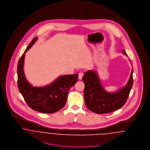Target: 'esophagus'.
I'll return each instance as SVG.
<instances>
[{
    "mask_svg": "<svg viewBox=\"0 0 150 150\" xmlns=\"http://www.w3.org/2000/svg\"><path fill=\"white\" fill-rule=\"evenodd\" d=\"M84 76V74L83 73V72H80L79 74V79H80V80H81L82 78H83V76Z\"/></svg>",
    "mask_w": 150,
    "mask_h": 150,
    "instance_id": "1",
    "label": "esophagus"
}]
</instances>
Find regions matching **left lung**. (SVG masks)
Here are the masks:
<instances>
[{
    "label": "left lung",
    "mask_w": 150,
    "mask_h": 150,
    "mask_svg": "<svg viewBox=\"0 0 150 150\" xmlns=\"http://www.w3.org/2000/svg\"><path fill=\"white\" fill-rule=\"evenodd\" d=\"M123 53L127 56L124 50ZM133 70L127 85L115 92H107L103 88L95 71L85 72L83 80L85 84L84 96L87 108L94 113H109L122 107L128 99L133 86Z\"/></svg>",
    "instance_id": "left-lung-1"
}]
</instances>
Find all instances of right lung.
<instances>
[{"label":"right lung","mask_w":150,"mask_h":150,"mask_svg":"<svg viewBox=\"0 0 150 150\" xmlns=\"http://www.w3.org/2000/svg\"><path fill=\"white\" fill-rule=\"evenodd\" d=\"M37 39V37L33 39L19 59L17 66L18 88L31 108L42 113L52 114L65 105L69 91L77 82L78 74L61 76L50 85L42 87H35L30 84L24 74V59L25 53Z\"/></svg>","instance_id":"obj_1"}]
</instances>
